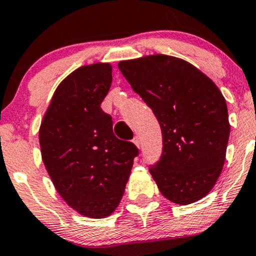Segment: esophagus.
<instances>
[{"label":"esophagus","instance_id":"34e87169","mask_svg":"<svg viewBox=\"0 0 256 256\" xmlns=\"http://www.w3.org/2000/svg\"><path fill=\"white\" fill-rule=\"evenodd\" d=\"M132 142L136 144V147H138V148H140V146H141V141H140V138H138V136H136V138H134V140H132Z\"/></svg>","mask_w":256,"mask_h":256}]
</instances>
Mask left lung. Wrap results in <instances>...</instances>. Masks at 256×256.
<instances>
[{
    "mask_svg": "<svg viewBox=\"0 0 256 256\" xmlns=\"http://www.w3.org/2000/svg\"><path fill=\"white\" fill-rule=\"evenodd\" d=\"M118 69L161 126V158L150 168L160 192L180 206L206 197L222 174L230 132L220 90L194 66L164 54L122 60Z\"/></svg>",
    "mask_w": 256,
    "mask_h": 256,
    "instance_id": "8db88e82",
    "label": "left lung"
}]
</instances>
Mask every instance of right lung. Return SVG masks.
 Wrapping results in <instances>:
<instances>
[{"label":"right lung","instance_id":"right-lung-1","mask_svg":"<svg viewBox=\"0 0 256 256\" xmlns=\"http://www.w3.org/2000/svg\"><path fill=\"white\" fill-rule=\"evenodd\" d=\"M109 63L82 66L54 92L40 128L43 164L66 204L105 218L120 203L138 147L118 140L100 108L112 82Z\"/></svg>","mask_w":256,"mask_h":256}]
</instances>
